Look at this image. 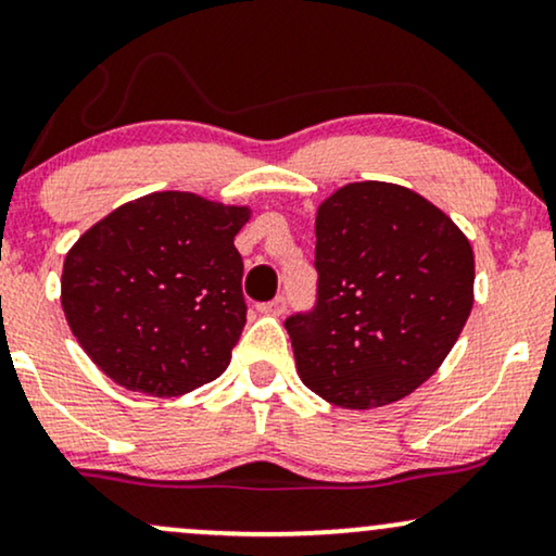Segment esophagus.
<instances>
[{
  "label": "esophagus",
  "instance_id": "esophagus-1",
  "mask_svg": "<svg viewBox=\"0 0 556 556\" xmlns=\"http://www.w3.org/2000/svg\"><path fill=\"white\" fill-rule=\"evenodd\" d=\"M285 311H287V298H277V300L262 302V305H258V313L271 315V318H279V315H285Z\"/></svg>",
  "mask_w": 556,
  "mask_h": 556
}]
</instances>
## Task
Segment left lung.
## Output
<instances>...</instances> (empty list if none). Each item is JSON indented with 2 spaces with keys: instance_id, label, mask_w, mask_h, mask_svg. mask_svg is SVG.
I'll use <instances>...</instances> for the list:
<instances>
[{
  "instance_id": "1",
  "label": "left lung",
  "mask_w": 556,
  "mask_h": 556,
  "mask_svg": "<svg viewBox=\"0 0 556 556\" xmlns=\"http://www.w3.org/2000/svg\"><path fill=\"white\" fill-rule=\"evenodd\" d=\"M318 302L285 320L305 388L349 410L397 403L444 364L475 302V254L444 210L351 181L315 215Z\"/></svg>"
}]
</instances>
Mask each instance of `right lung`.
Returning a JSON list of instances; mask_svg holds the SVG:
<instances>
[{"instance_id": "right-lung-1", "label": "right lung", "mask_w": 556, "mask_h": 556, "mask_svg": "<svg viewBox=\"0 0 556 556\" xmlns=\"http://www.w3.org/2000/svg\"><path fill=\"white\" fill-rule=\"evenodd\" d=\"M251 210L153 192L94 223L66 254L61 305L91 362L125 390L177 397L213 382L245 326Z\"/></svg>"}]
</instances>
